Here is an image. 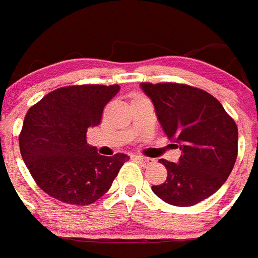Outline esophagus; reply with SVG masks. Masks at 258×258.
I'll use <instances>...</instances> for the list:
<instances>
[{"mask_svg": "<svg viewBox=\"0 0 258 258\" xmlns=\"http://www.w3.org/2000/svg\"><path fill=\"white\" fill-rule=\"evenodd\" d=\"M133 158H135L137 161H142V163H145V164L150 163V158L144 157V156H133Z\"/></svg>", "mask_w": 258, "mask_h": 258, "instance_id": "obj_1", "label": "esophagus"}]
</instances>
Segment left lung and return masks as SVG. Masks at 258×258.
Masks as SVG:
<instances>
[{
  "mask_svg": "<svg viewBox=\"0 0 258 258\" xmlns=\"http://www.w3.org/2000/svg\"><path fill=\"white\" fill-rule=\"evenodd\" d=\"M164 133L182 150L179 163L161 158L167 180L152 190L167 204L191 207L211 197L230 176L238 156V127L207 91L179 83H141Z\"/></svg>",
  "mask_w": 258,
  "mask_h": 258,
  "instance_id": "8db88e82",
  "label": "left lung"
}]
</instances>
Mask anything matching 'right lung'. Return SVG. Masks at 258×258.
Instances as JSON below:
<instances>
[{
	"label": "right lung",
	"instance_id": "obj_1",
	"mask_svg": "<svg viewBox=\"0 0 258 258\" xmlns=\"http://www.w3.org/2000/svg\"><path fill=\"white\" fill-rule=\"evenodd\" d=\"M119 85L60 87L28 109L19 135L20 153L39 188L71 205H89L112 186L128 156L97 153L86 134L98 125Z\"/></svg>",
	"mask_w": 258,
	"mask_h": 258
}]
</instances>
